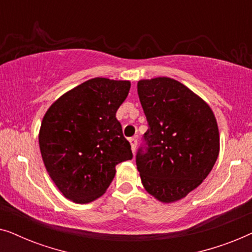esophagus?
I'll use <instances>...</instances> for the list:
<instances>
[{
    "instance_id": "34e87169",
    "label": "esophagus",
    "mask_w": 252,
    "mask_h": 252,
    "mask_svg": "<svg viewBox=\"0 0 252 252\" xmlns=\"http://www.w3.org/2000/svg\"><path fill=\"white\" fill-rule=\"evenodd\" d=\"M129 143H130V149H132L133 154H134V151H135V149H136V143H137L136 137H132V139H129Z\"/></svg>"
}]
</instances>
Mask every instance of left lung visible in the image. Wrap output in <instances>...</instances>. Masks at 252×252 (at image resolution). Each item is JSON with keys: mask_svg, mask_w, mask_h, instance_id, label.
<instances>
[{"mask_svg": "<svg viewBox=\"0 0 252 252\" xmlns=\"http://www.w3.org/2000/svg\"><path fill=\"white\" fill-rule=\"evenodd\" d=\"M137 94L149 128L136 166L146 190L165 204L185 198L215 166L220 150L217 119L204 99L167 77L142 79Z\"/></svg>", "mask_w": 252, "mask_h": 252, "instance_id": "left-lung-1", "label": "left lung"}]
</instances>
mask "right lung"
Listing matches in <instances>:
<instances>
[{
  "instance_id": "right-lung-1",
  "label": "right lung",
  "mask_w": 252,
  "mask_h": 252,
  "mask_svg": "<svg viewBox=\"0 0 252 252\" xmlns=\"http://www.w3.org/2000/svg\"><path fill=\"white\" fill-rule=\"evenodd\" d=\"M130 81L94 78L70 89L47 110L39 132L46 170L70 201L91 203L104 194L116 165L132 159L116 112Z\"/></svg>"
}]
</instances>
